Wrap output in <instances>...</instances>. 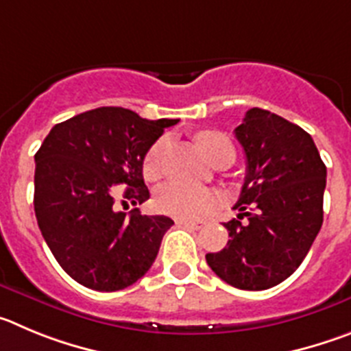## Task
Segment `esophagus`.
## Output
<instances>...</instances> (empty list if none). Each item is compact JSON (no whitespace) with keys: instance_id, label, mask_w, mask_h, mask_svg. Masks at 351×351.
I'll use <instances>...</instances> for the list:
<instances>
[{"instance_id":"obj_1","label":"esophagus","mask_w":351,"mask_h":351,"mask_svg":"<svg viewBox=\"0 0 351 351\" xmlns=\"http://www.w3.org/2000/svg\"><path fill=\"white\" fill-rule=\"evenodd\" d=\"M178 226H183V227H189V229H194V230H199L203 229L204 222L203 220H195V222H192V220H178Z\"/></svg>"}]
</instances>
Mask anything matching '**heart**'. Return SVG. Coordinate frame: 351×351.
<instances>
[{"label": "heart", "mask_w": 351, "mask_h": 351, "mask_svg": "<svg viewBox=\"0 0 351 351\" xmlns=\"http://www.w3.org/2000/svg\"><path fill=\"white\" fill-rule=\"evenodd\" d=\"M195 141L203 148L211 164L234 160V145L220 131H199ZM169 152V138L160 136L152 147L148 148L143 159V175L147 180L160 178L164 171V162ZM215 204L213 192L203 189H192L169 182L159 187L156 194V208L164 215H171L176 219H197L208 213Z\"/></svg>", "instance_id": "b5f03b06"}]
</instances>
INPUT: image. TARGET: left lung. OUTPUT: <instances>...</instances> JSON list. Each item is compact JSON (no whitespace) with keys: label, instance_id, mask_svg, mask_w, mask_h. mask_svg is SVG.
I'll use <instances>...</instances> for the list:
<instances>
[{"label":"left lung","instance_id":"obj_1","mask_svg":"<svg viewBox=\"0 0 351 351\" xmlns=\"http://www.w3.org/2000/svg\"><path fill=\"white\" fill-rule=\"evenodd\" d=\"M234 134L246 156L239 213L223 223L226 248L206 262L236 289L266 290L298 269L313 245L327 168L304 129L267 110H248Z\"/></svg>","mask_w":351,"mask_h":351}]
</instances>
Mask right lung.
Returning a JSON list of instances; mask_svg holds the SVG:
<instances>
[{
    "label": "right lung",
    "mask_w": 351,
    "mask_h": 351,
    "mask_svg": "<svg viewBox=\"0 0 351 351\" xmlns=\"http://www.w3.org/2000/svg\"><path fill=\"white\" fill-rule=\"evenodd\" d=\"M178 119L147 121L103 106L56 124L34 156V213L59 266L87 289L115 292L138 282L156 261L173 220L125 215L122 204L150 197L143 159ZM117 184H124L121 193Z\"/></svg>",
    "instance_id": "add662e5"
}]
</instances>
